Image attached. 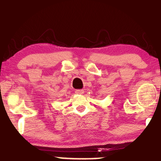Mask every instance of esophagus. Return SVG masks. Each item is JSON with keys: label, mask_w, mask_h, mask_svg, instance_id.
Segmentation results:
<instances>
[{"label": "esophagus", "mask_w": 161, "mask_h": 161, "mask_svg": "<svg viewBox=\"0 0 161 161\" xmlns=\"http://www.w3.org/2000/svg\"><path fill=\"white\" fill-rule=\"evenodd\" d=\"M75 93L79 94V95H82L84 93V90L83 89H76L75 90Z\"/></svg>", "instance_id": "esophagus-1"}]
</instances>
